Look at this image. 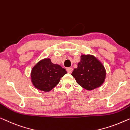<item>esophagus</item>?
I'll use <instances>...</instances> for the list:
<instances>
[{
	"instance_id": "1",
	"label": "esophagus",
	"mask_w": 130,
	"mask_h": 130,
	"mask_svg": "<svg viewBox=\"0 0 130 130\" xmlns=\"http://www.w3.org/2000/svg\"><path fill=\"white\" fill-rule=\"evenodd\" d=\"M72 71H73V69L72 68H67V71L69 73H72Z\"/></svg>"
}]
</instances>
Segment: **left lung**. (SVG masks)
<instances>
[{
    "mask_svg": "<svg viewBox=\"0 0 130 130\" xmlns=\"http://www.w3.org/2000/svg\"><path fill=\"white\" fill-rule=\"evenodd\" d=\"M72 75L82 88L91 90L101 86L106 76V71L102 63L92 55H82L77 68Z\"/></svg>",
    "mask_w": 130,
    "mask_h": 130,
    "instance_id": "8db88e82",
    "label": "left lung"
}]
</instances>
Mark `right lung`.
<instances>
[{"label": "right lung", "mask_w": 130, "mask_h": 130, "mask_svg": "<svg viewBox=\"0 0 130 130\" xmlns=\"http://www.w3.org/2000/svg\"><path fill=\"white\" fill-rule=\"evenodd\" d=\"M64 68L54 64L51 59L41 60L32 68L31 76L34 86L44 92H49L59 84L61 77L67 73Z\"/></svg>", "instance_id": "obj_1"}]
</instances>
